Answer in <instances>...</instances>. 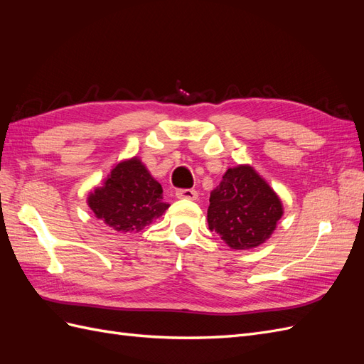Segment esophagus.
<instances>
[{"mask_svg":"<svg viewBox=\"0 0 364 364\" xmlns=\"http://www.w3.org/2000/svg\"><path fill=\"white\" fill-rule=\"evenodd\" d=\"M176 197L178 199H186V200H196L197 199V191L196 190H176Z\"/></svg>","mask_w":364,"mask_h":364,"instance_id":"obj_1","label":"esophagus"}]
</instances>
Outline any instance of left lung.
<instances>
[{
    "label": "left lung",
    "instance_id": "left-lung-1",
    "mask_svg": "<svg viewBox=\"0 0 364 364\" xmlns=\"http://www.w3.org/2000/svg\"><path fill=\"white\" fill-rule=\"evenodd\" d=\"M284 209L270 185L250 165L228 168L209 197L208 226L235 250L262 245L277 229Z\"/></svg>",
    "mask_w": 364,
    "mask_h": 364
}]
</instances>
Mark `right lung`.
Listing matches in <instances>:
<instances>
[{"label":"right lung","instance_id":"obj_1","mask_svg":"<svg viewBox=\"0 0 364 364\" xmlns=\"http://www.w3.org/2000/svg\"><path fill=\"white\" fill-rule=\"evenodd\" d=\"M87 205L118 232H139L170 206L164 202L161 183L136 156L118 162L103 186L87 196Z\"/></svg>","mask_w":364,"mask_h":364}]
</instances>
